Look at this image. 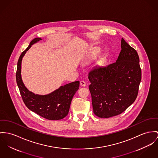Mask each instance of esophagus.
I'll list each match as a JSON object with an SVG mask.
<instances>
[{"instance_id": "34e87169", "label": "esophagus", "mask_w": 158, "mask_h": 158, "mask_svg": "<svg viewBox=\"0 0 158 158\" xmlns=\"http://www.w3.org/2000/svg\"><path fill=\"white\" fill-rule=\"evenodd\" d=\"M80 85H81L82 86H86V82L84 81H81L80 82Z\"/></svg>"}]
</instances>
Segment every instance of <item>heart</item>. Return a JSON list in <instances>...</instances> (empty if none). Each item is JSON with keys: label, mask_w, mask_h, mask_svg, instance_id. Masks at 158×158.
I'll use <instances>...</instances> for the list:
<instances>
[{"label": "heart", "mask_w": 158, "mask_h": 158, "mask_svg": "<svg viewBox=\"0 0 158 158\" xmlns=\"http://www.w3.org/2000/svg\"><path fill=\"white\" fill-rule=\"evenodd\" d=\"M99 53H100V49L96 48H92L88 52V53L86 55V61H91L94 60V59L96 58Z\"/></svg>", "instance_id": "1"}]
</instances>
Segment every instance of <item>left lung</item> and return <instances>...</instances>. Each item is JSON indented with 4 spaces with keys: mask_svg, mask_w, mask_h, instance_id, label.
<instances>
[{
    "mask_svg": "<svg viewBox=\"0 0 158 158\" xmlns=\"http://www.w3.org/2000/svg\"><path fill=\"white\" fill-rule=\"evenodd\" d=\"M121 48L115 62L94 68L88 74L93 112L100 118L122 114L138 95L141 80L138 53L123 38Z\"/></svg>",
    "mask_w": 158,
    "mask_h": 158,
    "instance_id": "8db88e82",
    "label": "left lung"
}]
</instances>
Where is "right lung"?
Instances as JSON below:
<instances>
[{"label":"right lung","mask_w":158,"mask_h":158,"mask_svg":"<svg viewBox=\"0 0 158 158\" xmlns=\"http://www.w3.org/2000/svg\"><path fill=\"white\" fill-rule=\"evenodd\" d=\"M41 40L40 38H35L32 40L29 46L20 56L16 72L17 84L24 104L28 109L48 120H58L64 118L69 114L72 98L79 89V81L61 86L46 95L35 94L27 89L22 79V61L32 45Z\"/></svg>","instance_id":"obj_1"}]
</instances>
